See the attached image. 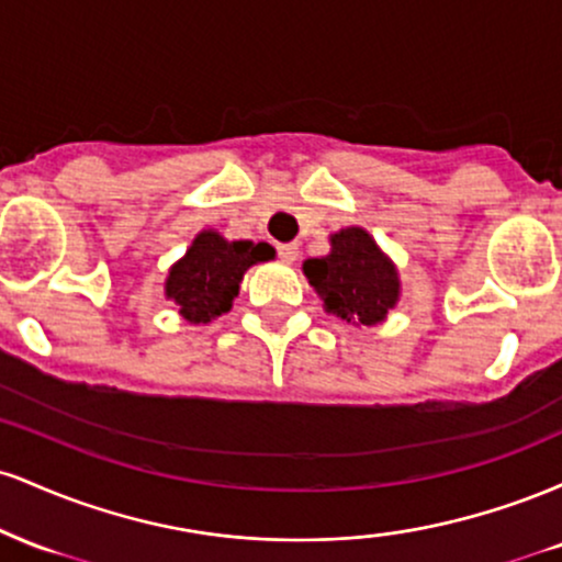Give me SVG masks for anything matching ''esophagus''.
<instances>
[{
    "mask_svg": "<svg viewBox=\"0 0 562 562\" xmlns=\"http://www.w3.org/2000/svg\"><path fill=\"white\" fill-rule=\"evenodd\" d=\"M277 254H280V259L285 263H293L295 259H299V245L282 243V245H277Z\"/></svg>",
    "mask_w": 562,
    "mask_h": 562,
    "instance_id": "obj_1",
    "label": "esophagus"
}]
</instances>
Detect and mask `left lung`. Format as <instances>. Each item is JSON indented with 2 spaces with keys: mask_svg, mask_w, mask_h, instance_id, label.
<instances>
[{
  "mask_svg": "<svg viewBox=\"0 0 562 562\" xmlns=\"http://www.w3.org/2000/svg\"><path fill=\"white\" fill-rule=\"evenodd\" d=\"M303 274L327 314L357 327L383 325L402 299L396 263L364 227L333 232L330 254L303 261Z\"/></svg>",
  "mask_w": 562,
  "mask_h": 562,
  "instance_id": "8db88e82",
  "label": "left lung"
}]
</instances>
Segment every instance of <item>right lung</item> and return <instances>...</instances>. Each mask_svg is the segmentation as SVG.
<instances>
[{"mask_svg": "<svg viewBox=\"0 0 562 562\" xmlns=\"http://www.w3.org/2000/svg\"><path fill=\"white\" fill-rule=\"evenodd\" d=\"M269 259H274L269 243L227 240L222 232L200 229L182 259L171 263L164 293L177 303L184 322L209 325L229 312L245 272Z\"/></svg>", "mask_w": 562, "mask_h": 562, "instance_id": "1", "label": "right lung"}]
</instances>
